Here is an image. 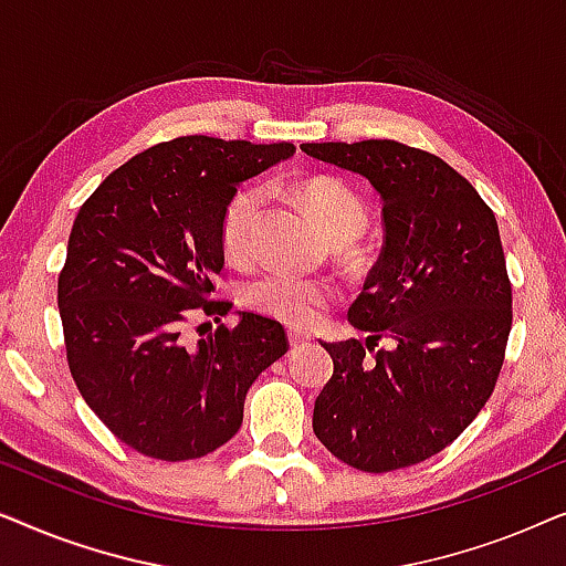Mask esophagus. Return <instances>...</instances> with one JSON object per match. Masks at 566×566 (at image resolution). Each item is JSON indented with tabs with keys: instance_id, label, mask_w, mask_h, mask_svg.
<instances>
[{
	"instance_id": "34e87169",
	"label": "esophagus",
	"mask_w": 566,
	"mask_h": 566,
	"mask_svg": "<svg viewBox=\"0 0 566 566\" xmlns=\"http://www.w3.org/2000/svg\"><path fill=\"white\" fill-rule=\"evenodd\" d=\"M289 343L291 347H301L308 343V335H304V332H289Z\"/></svg>"
}]
</instances>
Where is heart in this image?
I'll return each mask as SVG.
<instances>
[{
  "mask_svg": "<svg viewBox=\"0 0 566 566\" xmlns=\"http://www.w3.org/2000/svg\"><path fill=\"white\" fill-rule=\"evenodd\" d=\"M298 198L332 244H353L368 227V211L363 200L347 185L329 180V177H314V180L301 185ZM260 208L262 192L254 188L239 190L229 200L221 219V244L231 258H247L250 254ZM329 298L332 291L327 283L289 273L262 275L247 285L244 291V301L254 312L293 324V327L312 324Z\"/></svg>",
  "mask_w": 566,
  "mask_h": 566,
  "instance_id": "obj_1",
  "label": "heart"
}]
</instances>
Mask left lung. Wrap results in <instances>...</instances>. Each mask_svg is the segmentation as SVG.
Listing matches in <instances>:
<instances>
[{
    "mask_svg": "<svg viewBox=\"0 0 566 566\" xmlns=\"http://www.w3.org/2000/svg\"><path fill=\"white\" fill-rule=\"evenodd\" d=\"M301 151L366 177L384 203L381 258L347 312L366 345L322 343L335 374L314 401V432L353 469L412 467L453 443L497 381L513 324L497 219L436 154L386 138ZM381 336L392 350L366 356Z\"/></svg>",
    "mask_w": 566,
    "mask_h": 566,
    "instance_id": "left-lung-1",
    "label": "left lung"
}]
</instances>
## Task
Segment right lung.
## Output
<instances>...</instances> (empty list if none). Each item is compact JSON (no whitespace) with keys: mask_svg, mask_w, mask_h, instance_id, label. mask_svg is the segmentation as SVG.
Returning <instances> with one entry per match:
<instances>
[{"mask_svg":"<svg viewBox=\"0 0 566 566\" xmlns=\"http://www.w3.org/2000/svg\"><path fill=\"white\" fill-rule=\"evenodd\" d=\"M296 146L182 136L107 175L76 213L59 275L69 368L107 430L159 461L216 451L242 428L244 399L289 350L281 322L237 312V327L185 347L223 268L221 219L237 188Z\"/></svg>","mask_w":566,"mask_h":566,"instance_id":"obj_1","label":"right lung"}]
</instances>
